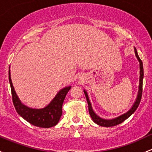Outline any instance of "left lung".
Here are the masks:
<instances>
[{
	"mask_svg": "<svg viewBox=\"0 0 152 152\" xmlns=\"http://www.w3.org/2000/svg\"><path fill=\"white\" fill-rule=\"evenodd\" d=\"M135 56H136L137 59L139 61L140 63V79H139V89H138V95H137V98L135 100V103L134 104L132 105V106L131 107V108L127 112H126L125 114L121 115V116H118V117L114 118V119H104L100 118V116H98L94 112L93 109L92 108V105H91L90 101L89 100V97L88 95H87V92L85 90H84V95H85L86 98H87V103H88V107H89V113L90 114L91 118L93 120V122L95 123H96L98 125L102 126V127H114V126L117 125V124H121V123L124 122V120L127 119L128 117L133 114L136 109L138 108V105L140 104V100H141V97H142V91H143V63H142L141 60L140 59V57H138V52H137L136 49L135 48Z\"/></svg>",
	"mask_w": 152,
	"mask_h": 152,
	"instance_id": "8db88e82",
	"label": "left lung"
}]
</instances>
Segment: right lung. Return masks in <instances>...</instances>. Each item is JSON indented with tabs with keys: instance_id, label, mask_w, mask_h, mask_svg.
I'll list each match as a JSON object with an SVG mask.
<instances>
[{
	"instance_id": "right-lung-1",
	"label": "right lung",
	"mask_w": 152,
	"mask_h": 152,
	"mask_svg": "<svg viewBox=\"0 0 152 152\" xmlns=\"http://www.w3.org/2000/svg\"><path fill=\"white\" fill-rule=\"evenodd\" d=\"M9 79L11 89H12L13 103H14L17 112L24 119H25L27 122L33 125L43 127V128L54 127L58 123L63 113L62 106H63L64 100L68 91L71 88V86L65 87L59 91L53 100L45 108L36 109V108H32L26 106L22 104V102L20 101L13 87L12 81L11 79L10 69L9 71Z\"/></svg>"
}]
</instances>
